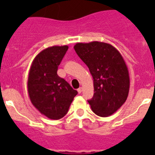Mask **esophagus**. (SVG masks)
I'll return each mask as SVG.
<instances>
[{"mask_svg":"<svg viewBox=\"0 0 155 155\" xmlns=\"http://www.w3.org/2000/svg\"><path fill=\"white\" fill-rule=\"evenodd\" d=\"M77 91H78V92H79V93H81V92H82V91H83V87H80L77 89Z\"/></svg>","mask_w":155,"mask_h":155,"instance_id":"34e87169","label":"esophagus"}]
</instances>
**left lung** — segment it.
<instances>
[{"instance_id":"8db88e82","label":"left lung","mask_w":155,"mask_h":155,"mask_svg":"<svg viewBox=\"0 0 155 155\" xmlns=\"http://www.w3.org/2000/svg\"><path fill=\"white\" fill-rule=\"evenodd\" d=\"M74 49L93 78L94 95L88 101L92 110L102 117L112 115L125 103L130 91L129 70L122 55L111 44L97 41L78 42Z\"/></svg>"}]
</instances>
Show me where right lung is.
<instances>
[{
	"label": "right lung",
	"instance_id": "1",
	"mask_svg": "<svg viewBox=\"0 0 155 155\" xmlns=\"http://www.w3.org/2000/svg\"><path fill=\"white\" fill-rule=\"evenodd\" d=\"M68 46H53L38 53L30 66L27 88L30 101L40 113L52 120L67 114L75 91L57 75Z\"/></svg>",
	"mask_w": 155,
	"mask_h": 155
}]
</instances>
